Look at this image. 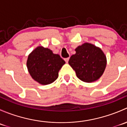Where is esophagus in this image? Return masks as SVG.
Here are the masks:
<instances>
[{"label": "esophagus", "instance_id": "1", "mask_svg": "<svg viewBox=\"0 0 127 127\" xmlns=\"http://www.w3.org/2000/svg\"><path fill=\"white\" fill-rule=\"evenodd\" d=\"M69 60V58H65V59H64L65 61H66V63H68Z\"/></svg>", "mask_w": 127, "mask_h": 127}]
</instances>
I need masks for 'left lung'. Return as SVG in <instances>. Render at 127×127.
<instances>
[{
    "label": "left lung",
    "instance_id": "obj_1",
    "mask_svg": "<svg viewBox=\"0 0 127 127\" xmlns=\"http://www.w3.org/2000/svg\"><path fill=\"white\" fill-rule=\"evenodd\" d=\"M75 54L69 60V64L77 77L84 82L98 80L104 72L107 59L101 49L92 43H84L75 49Z\"/></svg>",
    "mask_w": 127,
    "mask_h": 127
}]
</instances>
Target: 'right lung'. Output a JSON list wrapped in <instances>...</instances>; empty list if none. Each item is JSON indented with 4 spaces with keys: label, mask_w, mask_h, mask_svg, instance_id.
<instances>
[{
    "label": "right lung",
    "mask_w": 127,
    "mask_h": 127,
    "mask_svg": "<svg viewBox=\"0 0 127 127\" xmlns=\"http://www.w3.org/2000/svg\"><path fill=\"white\" fill-rule=\"evenodd\" d=\"M66 63L50 49L39 46L28 55L27 67L31 76L41 85H48L58 77V72Z\"/></svg>",
    "instance_id": "add662e5"
}]
</instances>
